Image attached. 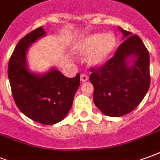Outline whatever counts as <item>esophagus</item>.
<instances>
[{
  "label": "esophagus",
  "instance_id": "obj_1",
  "mask_svg": "<svg viewBox=\"0 0 160 160\" xmlns=\"http://www.w3.org/2000/svg\"><path fill=\"white\" fill-rule=\"evenodd\" d=\"M88 80V77L86 74H81V82H86Z\"/></svg>",
  "mask_w": 160,
  "mask_h": 160
}]
</instances>
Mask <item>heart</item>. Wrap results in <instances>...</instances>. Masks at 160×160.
Instances as JSON below:
<instances>
[{
	"label": "heart",
	"mask_w": 160,
	"mask_h": 160,
	"mask_svg": "<svg viewBox=\"0 0 160 160\" xmlns=\"http://www.w3.org/2000/svg\"><path fill=\"white\" fill-rule=\"evenodd\" d=\"M117 47V38L112 32H94L83 37L75 48L79 57H87L92 67H101L111 59Z\"/></svg>",
	"instance_id": "1"
}]
</instances>
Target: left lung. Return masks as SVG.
Listing matches in <instances>:
<instances>
[{"label":"left lung","instance_id":"obj_1","mask_svg":"<svg viewBox=\"0 0 160 160\" xmlns=\"http://www.w3.org/2000/svg\"><path fill=\"white\" fill-rule=\"evenodd\" d=\"M123 43L106 65L92 69L94 102L109 117H121L142 102L150 86L149 53L137 35L119 27Z\"/></svg>","mask_w":160,"mask_h":160}]
</instances>
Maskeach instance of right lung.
Wrapping results in <instances>:
<instances>
[{
    "label": "right lung",
    "mask_w": 160,
    "mask_h": 160,
    "mask_svg": "<svg viewBox=\"0 0 160 160\" xmlns=\"http://www.w3.org/2000/svg\"><path fill=\"white\" fill-rule=\"evenodd\" d=\"M46 32L39 27L21 39L8 63V79L18 109L29 118L51 125L63 120L72 108L80 75L69 78L56 68L39 74L29 70L27 51Z\"/></svg>",
    "instance_id": "right-lung-1"
}]
</instances>
